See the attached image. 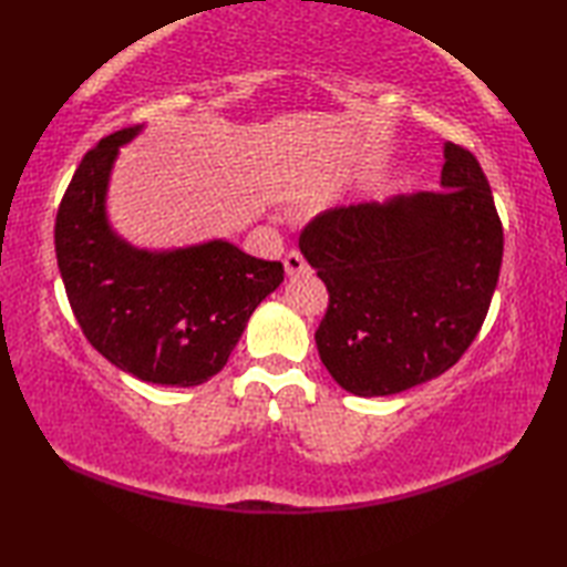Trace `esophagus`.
<instances>
[{
  "label": "esophagus",
  "instance_id": "esophagus-1",
  "mask_svg": "<svg viewBox=\"0 0 567 567\" xmlns=\"http://www.w3.org/2000/svg\"><path fill=\"white\" fill-rule=\"evenodd\" d=\"M307 270V260H305V256L299 250H290L285 256V272L287 275H299V272H305Z\"/></svg>",
  "mask_w": 567,
  "mask_h": 567
}]
</instances>
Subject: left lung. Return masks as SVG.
I'll return each mask as SVG.
<instances>
[{
	"label": "left lung",
	"mask_w": 567,
	"mask_h": 567,
	"mask_svg": "<svg viewBox=\"0 0 567 567\" xmlns=\"http://www.w3.org/2000/svg\"><path fill=\"white\" fill-rule=\"evenodd\" d=\"M441 189L336 207L299 236L329 290L319 358L346 392L388 396L439 378L483 327L504 250L495 199L455 143H443Z\"/></svg>",
	"instance_id": "1"
}]
</instances>
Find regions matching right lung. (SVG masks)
I'll return each instance as SVG.
<instances>
[{
	"mask_svg": "<svg viewBox=\"0 0 567 567\" xmlns=\"http://www.w3.org/2000/svg\"><path fill=\"white\" fill-rule=\"evenodd\" d=\"M141 131H116L82 158L55 216L58 268L82 333L112 365L143 382L195 388L226 365L285 268L224 238L148 250L118 236L106 192L118 148Z\"/></svg>",
	"mask_w": 567,
	"mask_h": 567,
	"instance_id": "obj_1",
	"label": "right lung"
}]
</instances>
